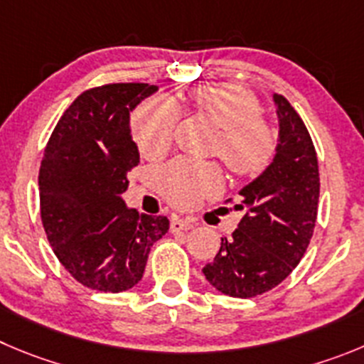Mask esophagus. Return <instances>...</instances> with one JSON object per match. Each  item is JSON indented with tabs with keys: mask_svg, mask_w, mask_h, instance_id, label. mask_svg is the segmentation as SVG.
<instances>
[{
	"mask_svg": "<svg viewBox=\"0 0 364 364\" xmlns=\"http://www.w3.org/2000/svg\"><path fill=\"white\" fill-rule=\"evenodd\" d=\"M192 226L193 224L190 223V220H186V219H178V217H176V219H172V223H171V232H186V230H192Z\"/></svg>",
	"mask_w": 364,
	"mask_h": 364,
	"instance_id": "34e87169",
	"label": "esophagus"
}]
</instances>
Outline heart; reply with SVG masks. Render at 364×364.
<instances>
[{
  "instance_id": "obj_1",
  "label": "heart",
  "mask_w": 364,
  "mask_h": 364,
  "mask_svg": "<svg viewBox=\"0 0 364 364\" xmlns=\"http://www.w3.org/2000/svg\"><path fill=\"white\" fill-rule=\"evenodd\" d=\"M196 109L217 122L220 134L213 151L223 158L233 174L253 178L267 168L277 151V138L260 118L259 100L235 84H210L190 91ZM178 105L168 98H151L134 111L131 120L132 138L140 152L156 158L168 151L178 124ZM158 186L172 205L193 206L223 186V174L213 163L179 158L158 171Z\"/></svg>"
}]
</instances>
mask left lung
<instances>
[{"instance_id":"left-lung-1","label":"left lung","mask_w":364,"mask_h":364,"mask_svg":"<svg viewBox=\"0 0 364 364\" xmlns=\"http://www.w3.org/2000/svg\"><path fill=\"white\" fill-rule=\"evenodd\" d=\"M277 151L266 171L240 188L247 213L232 239H220L215 259L203 267L206 280L233 298H251L277 287L298 266L318 215L320 172L311 134L282 95Z\"/></svg>"}]
</instances>
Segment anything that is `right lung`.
Listing matches in <instances>:
<instances>
[{
    "instance_id": "right-lung-1",
    "label": "right lung",
    "mask_w": 364,
    "mask_h": 364,
    "mask_svg": "<svg viewBox=\"0 0 364 364\" xmlns=\"http://www.w3.org/2000/svg\"><path fill=\"white\" fill-rule=\"evenodd\" d=\"M158 91L107 84L84 91L60 117L39 168L41 219L68 273L90 289L122 293L141 280L149 251L168 232L163 215L125 205L127 174L140 163L131 111Z\"/></svg>"
}]
</instances>
